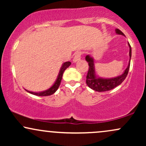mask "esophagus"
<instances>
[{
    "label": "esophagus",
    "instance_id": "esophagus-1",
    "mask_svg": "<svg viewBox=\"0 0 146 146\" xmlns=\"http://www.w3.org/2000/svg\"><path fill=\"white\" fill-rule=\"evenodd\" d=\"M82 56V52L81 51H78L75 53L74 57H73V62H76L79 61L81 58Z\"/></svg>",
    "mask_w": 146,
    "mask_h": 146
}]
</instances>
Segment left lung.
Returning <instances> with one entry per match:
<instances>
[{"label":"left lung","instance_id":"left-lung-1","mask_svg":"<svg viewBox=\"0 0 146 146\" xmlns=\"http://www.w3.org/2000/svg\"><path fill=\"white\" fill-rule=\"evenodd\" d=\"M115 31L117 34L123 35L124 36L123 33L121 31H120L119 29H115ZM129 48H130V52H129V56H130V61H129L128 66L125 68L123 74H121L119 76H117L116 78H98L95 74V64L93 58H91L89 55L86 56V60L88 62V71L86 75V84L91 89L95 90V91L98 92H104L108 91L111 89H113L114 88L120 85L123 82V80L126 78L127 75L128 73L129 68H130V58H131L132 54V50L131 46L130 44L128 43Z\"/></svg>","mask_w":146,"mask_h":146}]
</instances>
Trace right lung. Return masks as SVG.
I'll use <instances>...</instances> for the list:
<instances>
[{
	"instance_id": "add662e5",
	"label": "right lung",
	"mask_w": 146,
	"mask_h": 146,
	"mask_svg": "<svg viewBox=\"0 0 146 146\" xmlns=\"http://www.w3.org/2000/svg\"><path fill=\"white\" fill-rule=\"evenodd\" d=\"M71 62H64L61 68H60V71L59 72V74H58V78H57L56 82L54 83V84H53V86L51 87V88H48V90H44V91H42V92H39V93H34V92L29 91V90H26L28 92V93H31V94L37 95V96H48V95H51L52 94H53V93H54L55 92L58 90V88H59L60 83H61L62 78V75H63L64 72L65 70H66V68H67L68 66L71 65Z\"/></svg>"
}]
</instances>
